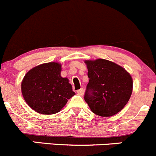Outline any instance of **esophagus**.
<instances>
[{"label": "esophagus", "instance_id": "obj_1", "mask_svg": "<svg viewBox=\"0 0 156 156\" xmlns=\"http://www.w3.org/2000/svg\"><path fill=\"white\" fill-rule=\"evenodd\" d=\"M84 89H83V88H81V89H79V90H77V94H78V95H80V96L84 95Z\"/></svg>", "mask_w": 156, "mask_h": 156}]
</instances>
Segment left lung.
Listing matches in <instances>:
<instances>
[{
    "label": "left lung",
    "mask_w": 156,
    "mask_h": 156,
    "mask_svg": "<svg viewBox=\"0 0 156 156\" xmlns=\"http://www.w3.org/2000/svg\"><path fill=\"white\" fill-rule=\"evenodd\" d=\"M89 78L84 100L94 114L110 117L128 102L133 90L130 74L120 66L103 59L86 60Z\"/></svg>",
    "instance_id": "1"
}]
</instances>
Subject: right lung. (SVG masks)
Here are the masks:
<instances>
[{
    "label": "right lung",
    "mask_w": 156,
    "mask_h": 156,
    "mask_svg": "<svg viewBox=\"0 0 156 156\" xmlns=\"http://www.w3.org/2000/svg\"><path fill=\"white\" fill-rule=\"evenodd\" d=\"M61 64L48 62L35 66L25 75L22 94L27 104L43 115L57 113L75 95L67 78L61 77Z\"/></svg>",
    "instance_id": "right-lung-1"
}]
</instances>
